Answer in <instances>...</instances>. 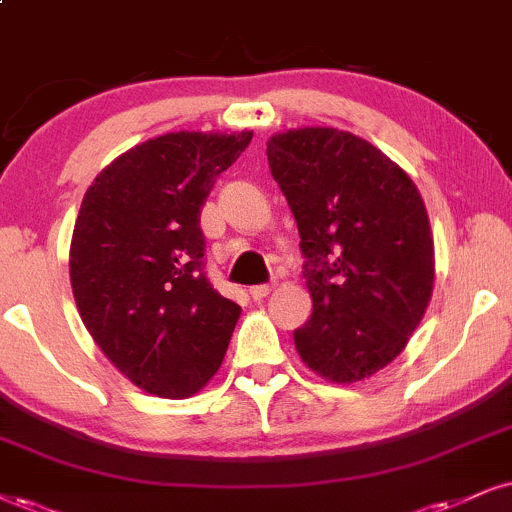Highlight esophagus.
<instances>
[{
  "label": "esophagus",
  "instance_id": "1",
  "mask_svg": "<svg viewBox=\"0 0 512 512\" xmlns=\"http://www.w3.org/2000/svg\"><path fill=\"white\" fill-rule=\"evenodd\" d=\"M270 292H273V285H256V287H251V289H249L251 299H254V301L266 299V296H268Z\"/></svg>",
  "mask_w": 512,
  "mask_h": 512
}]
</instances>
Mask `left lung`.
I'll list each match as a JSON object with an SVG mask.
<instances>
[{
	"label": "left lung",
	"mask_w": 512,
	"mask_h": 512,
	"mask_svg": "<svg viewBox=\"0 0 512 512\" xmlns=\"http://www.w3.org/2000/svg\"><path fill=\"white\" fill-rule=\"evenodd\" d=\"M266 154L299 227L313 299L296 351L327 380H365L406 349L432 299L434 242L418 187L344 130L280 132Z\"/></svg>",
	"instance_id": "8db88e82"
}]
</instances>
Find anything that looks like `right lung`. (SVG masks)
Listing matches in <instances>:
<instances>
[{
    "label": "right lung",
    "mask_w": 512,
    "mask_h": 512,
    "mask_svg": "<svg viewBox=\"0 0 512 512\" xmlns=\"http://www.w3.org/2000/svg\"><path fill=\"white\" fill-rule=\"evenodd\" d=\"M254 132H168L94 178L71 239L82 323L132 384L163 399L216 375L242 313L204 273L201 206Z\"/></svg>",
    "instance_id": "1"
}]
</instances>
